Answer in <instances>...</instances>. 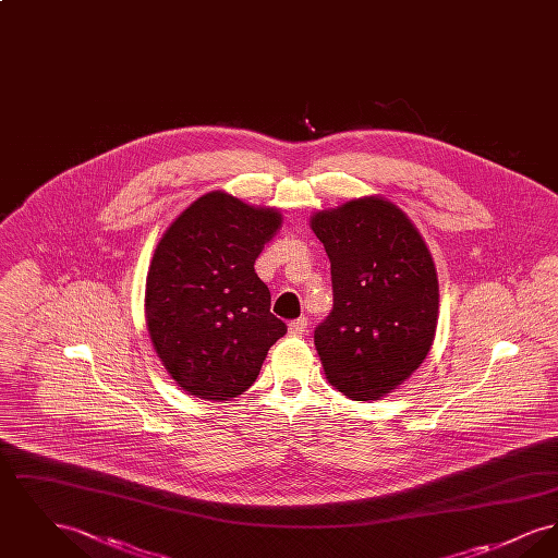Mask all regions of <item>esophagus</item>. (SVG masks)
<instances>
[{"label":"esophagus","mask_w":558,"mask_h":558,"mask_svg":"<svg viewBox=\"0 0 558 558\" xmlns=\"http://www.w3.org/2000/svg\"><path fill=\"white\" fill-rule=\"evenodd\" d=\"M307 332V318L292 319L289 324V335L291 337H303Z\"/></svg>","instance_id":"esophagus-1"}]
</instances>
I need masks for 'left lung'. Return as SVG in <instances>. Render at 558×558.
I'll list each match as a JSON object with an SVG mask.
<instances>
[{
	"label": "left lung",
	"mask_w": 558,
	"mask_h": 558,
	"mask_svg": "<svg viewBox=\"0 0 558 558\" xmlns=\"http://www.w3.org/2000/svg\"><path fill=\"white\" fill-rule=\"evenodd\" d=\"M310 226L330 259L335 294L330 316L314 332L324 374L347 398H383L433 345V257L408 215L378 196L316 213Z\"/></svg>",
	"instance_id": "1"
}]
</instances>
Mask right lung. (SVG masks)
<instances>
[{"label":"right lung","mask_w":558,"mask_h":558,"mask_svg":"<svg viewBox=\"0 0 558 558\" xmlns=\"http://www.w3.org/2000/svg\"><path fill=\"white\" fill-rule=\"evenodd\" d=\"M282 215L226 192L196 198L165 230L146 276V326L169 376L209 401L244 393L287 324L269 312L255 259Z\"/></svg>","instance_id":"add662e5"}]
</instances>
